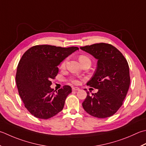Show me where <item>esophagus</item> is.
<instances>
[{"mask_svg": "<svg viewBox=\"0 0 146 146\" xmlns=\"http://www.w3.org/2000/svg\"><path fill=\"white\" fill-rule=\"evenodd\" d=\"M72 89H73V90H80V88L74 87L72 88Z\"/></svg>", "mask_w": 146, "mask_h": 146, "instance_id": "obj_1", "label": "esophagus"}]
</instances>
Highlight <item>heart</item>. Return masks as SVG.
Returning <instances> with one entry per match:
<instances>
[{"mask_svg":"<svg viewBox=\"0 0 146 146\" xmlns=\"http://www.w3.org/2000/svg\"><path fill=\"white\" fill-rule=\"evenodd\" d=\"M79 61L80 62V63L82 64L84 62H90V59L88 58L87 56H85V55H80L78 58ZM66 62H67V59H65L64 61L62 62V63L61 64V68H64L66 66ZM70 82L71 83H73V84H78L80 83L79 79L77 78V77H71L70 78Z\"/></svg>","mask_w":146,"mask_h":146,"instance_id":"obj_1","label":"heart"}]
</instances>
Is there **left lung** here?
<instances>
[{
    "label": "left lung",
    "instance_id": "obj_1",
    "mask_svg": "<svg viewBox=\"0 0 146 146\" xmlns=\"http://www.w3.org/2000/svg\"><path fill=\"white\" fill-rule=\"evenodd\" d=\"M98 59L97 68L87 85L98 89L87 92L82 106L91 116L105 118L113 116L123 104L130 86L127 61L120 51L112 45L99 43L80 47Z\"/></svg>",
    "mask_w": 146,
    "mask_h": 146
}]
</instances>
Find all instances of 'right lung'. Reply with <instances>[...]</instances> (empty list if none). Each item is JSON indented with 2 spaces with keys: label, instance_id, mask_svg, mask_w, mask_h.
<instances>
[{
  "label": "right lung",
  "instance_id": "right-lung-1",
  "mask_svg": "<svg viewBox=\"0 0 146 146\" xmlns=\"http://www.w3.org/2000/svg\"><path fill=\"white\" fill-rule=\"evenodd\" d=\"M77 50V47L40 45L30 48L21 57L16 71L17 87L25 108L36 118L48 119L63 109L71 88L64 85L54 90L50 80L58 75L61 62Z\"/></svg>",
  "mask_w": 146,
  "mask_h": 146
}]
</instances>
